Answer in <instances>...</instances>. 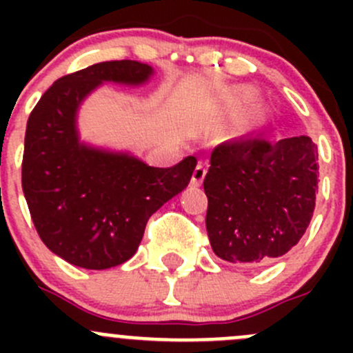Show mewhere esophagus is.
<instances>
[{"instance_id": "1", "label": "esophagus", "mask_w": 353, "mask_h": 353, "mask_svg": "<svg viewBox=\"0 0 353 353\" xmlns=\"http://www.w3.org/2000/svg\"><path fill=\"white\" fill-rule=\"evenodd\" d=\"M205 176H206V167L203 165V163H198V165L194 167L193 177H191V184H193V186H201Z\"/></svg>"}]
</instances>
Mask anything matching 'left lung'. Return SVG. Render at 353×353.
<instances>
[{
	"instance_id": "left-lung-1",
	"label": "left lung",
	"mask_w": 353,
	"mask_h": 353,
	"mask_svg": "<svg viewBox=\"0 0 353 353\" xmlns=\"http://www.w3.org/2000/svg\"><path fill=\"white\" fill-rule=\"evenodd\" d=\"M318 169V148L304 134H245L216 145L203 181L213 252L263 265L290 251L311 222Z\"/></svg>"
}]
</instances>
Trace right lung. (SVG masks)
Masks as SVG:
<instances>
[{
    "label": "right lung",
    "instance_id": "add662e5",
    "mask_svg": "<svg viewBox=\"0 0 353 353\" xmlns=\"http://www.w3.org/2000/svg\"><path fill=\"white\" fill-rule=\"evenodd\" d=\"M152 73L131 59L97 63L56 80L28 116L25 199L42 243L71 265L105 270L128 261L148 219L193 176L194 157L160 169L78 140L77 110L92 90L104 81L141 85Z\"/></svg>",
    "mask_w": 353,
    "mask_h": 353
}]
</instances>
